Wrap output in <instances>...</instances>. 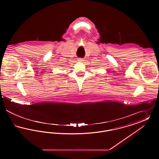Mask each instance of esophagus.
Wrapping results in <instances>:
<instances>
[{
  "label": "esophagus",
  "instance_id": "obj_1",
  "mask_svg": "<svg viewBox=\"0 0 159 159\" xmlns=\"http://www.w3.org/2000/svg\"><path fill=\"white\" fill-rule=\"evenodd\" d=\"M79 62H82V61H83V60H82V59H79Z\"/></svg>",
  "mask_w": 159,
  "mask_h": 159
}]
</instances>
